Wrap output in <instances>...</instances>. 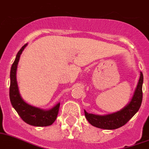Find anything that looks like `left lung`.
<instances>
[{"mask_svg":"<svg viewBox=\"0 0 149 149\" xmlns=\"http://www.w3.org/2000/svg\"><path fill=\"white\" fill-rule=\"evenodd\" d=\"M142 83L143 74L140 72V77L131 101L127 106L118 112L102 116L89 114L84 110L85 117L89 123L96 127L105 130L118 129L125 125L140 108L142 101Z\"/></svg>","mask_w":149,"mask_h":149,"instance_id":"8db88e82","label":"left lung"}]
</instances>
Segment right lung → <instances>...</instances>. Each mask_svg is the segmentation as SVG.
I'll return each mask as SVG.
<instances>
[{
	"instance_id": "obj_1",
	"label": "right lung",
	"mask_w": 149,
	"mask_h": 149,
	"mask_svg": "<svg viewBox=\"0 0 149 149\" xmlns=\"http://www.w3.org/2000/svg\"><path fill=\"white\" fill-rule=\"evenodd\" d=\"M25 44L18 52L16 59L13 63L10 70V100L13 107L17 111L20 118L27 124L35 127H47L53 124L59 113L60 103H58L53 109L45 111L29 105L22 99L20 96L17 82H16V69L20 55L27 46Z\"/></svg>"
}]
</instances>
